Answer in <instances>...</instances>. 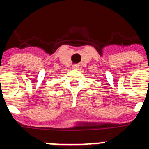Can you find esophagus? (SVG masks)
<instances>
[{"mask_svg": "<svg viewBox=\"0 0 149 149\" xmlns=\"http://www.w3.org/2000/svg\"><path fill=\"white\" fill-rule=\"evenodd\" d=\"M72 68L74 69V70H77V69L79 68V65H72Z\"/></svg>", "mask_w": 149, "mask_h": 149, "instance_id": "obj_1", "label": "esophagus"}]
</instances>
